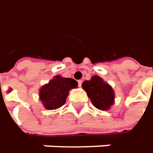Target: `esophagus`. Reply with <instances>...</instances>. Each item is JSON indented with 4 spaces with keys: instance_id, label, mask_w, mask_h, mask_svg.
<instances>
[{
    "instance_id": "1",
    "label": "esophagus",
    "mask_w": 153,
    "mask_h": 153,
    "mask_svg": "<svg viewBox=\"0 0 153 153\" xmlns=\"http://www.w3.org/2000/svg\"><path fill=\"white\" fill-rule=\"evenodd\" d=\"M82 82H83V81H82L81 79L78 80V85H79V87H80L82 85Z\"/></svg>"
}]
</instances>
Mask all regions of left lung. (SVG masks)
<instances>
[{
  "instance_id": "left-lung-1",
  "label": "left lung",
  "mask_w": 153,
  "mask_h": 153,
  "mask_svg": "<svg viewBox=\"0 0 153 153\" xmlns=\"http://www.w3.org/2000/svg\"><path fill=\"white\" fill-rule=\"evenodd\" d=\"M82 87L87 92L92 104L100 110H108L113 104L114 92L112 87L99 76H93L91 80L83 82Z\"/></svg>"
}]
</instances>
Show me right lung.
<instances>
[{"instance_id": "add662e5", "label": "right lung", "mask_w": 153, "mask_h": 153, "mask_svg": "<svg viewBox=\"0 0 153 153\" xmlns=\"http://www.w3.org/2000/svg\"><path fill=\"white\" fill-rule=\"evenodd\" d=\"M77 86L75 79L56 75L40 89V99L46 109H56L65 103L68 91Z\"/></svg>"}]
</instances>
